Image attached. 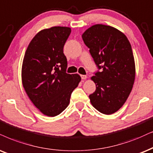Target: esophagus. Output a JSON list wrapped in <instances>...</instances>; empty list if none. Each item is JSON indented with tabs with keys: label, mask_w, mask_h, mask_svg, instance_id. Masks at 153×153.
<instances>
[{
	"label": "esophagus",
	"mask_w": 153,
	"mask_h": 153,
	"mask_svg": "<svg viewBox=\"0 0 153 153\" xmlns=\"http://www.w3.org/2000/svg\"><path fill=\"white\" fill-rule=\"evenodd\" d=\"M80 76H81V78H82V80H85V79H87V78H88V77H87V75H81Z\"/></svg>",
	"instance_id": "obj_1"
}]
</instances>
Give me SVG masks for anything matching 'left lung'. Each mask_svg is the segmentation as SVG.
Wrapping results in <instances>:
<instances>
[{
    "label": "left lung",
    "instance_id": "obj_1",
    "mask_svg": "<svg viewBox=\"0 0 153 153\" xmlns=\"http://www.w3.org/2000/svg\"><path fill=\"white\" fill-rule=\"evenodd\" d=\"M100 71L91 78L96 90L91 104L104 114L117 111L128 99L136 76L133 51L123 33L113 27L94 25L82 35Z\"/></svg>",
    "mask_w": 153,
    "mask_h": 153
}]
</instances>
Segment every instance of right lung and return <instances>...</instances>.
<instances>
[{
	"label": "right lung",
	"instance_id": "obj_1",
	"mask_svg": "<svg viewBox=\"0 0 153 153\" xmlns=\"http://www.w3.org/2000/svg\"><path fill=\"white\" fill-rule=\"evenodd\" d=\"M71 32L67 27H52L39 32L29 44L22 66V82L34 105L48 117L65 109L78 87V74L66 73L63 46Z\"/></svg>",
	"mask_w": 153,
	"mask_h": 153
}]
</instances>
